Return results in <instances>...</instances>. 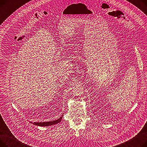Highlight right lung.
I'll return each mask as SVG.
<instances>
[{
	"label": "right lung",
	"instance_id": "obj_1",
	"mask_svg": "<svg viewBox=\"0 0 147 147\" xmlns=\"http://www.w3.org/2000/svg\"><path fill=\"white\" fill-rule=\"evenodd\" d=\"M63 117V115H62ZM62 117H61L59 119L57 120H54V121H48V122H34L33 123V124H34V125H37V126H51L53 125H55L58 123H59L62 119Z\"/></svg>",
	"mask_w": 147,
	"mask_h": 147
}]
</instances>
